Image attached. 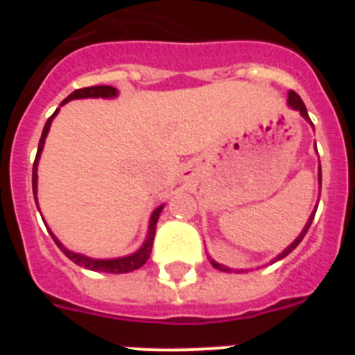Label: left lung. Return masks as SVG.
<instances>
[{
	"mask_svg": "<svg viewBox=\"0 0 355 355\" xmlns=\"http://www.w3.org/2000/svg\"><path fill=\"white\" fill-rule=\"evenodd\" d=\"M288 106H290V108H293V110H297V112H299V114L302 115V117L306 119V121L309 122V124H311V126H313L311 119H309V115H307L306 105H304V103H302V99H300V97H299V94H297V92H293V90H290V92H288ZM318 183H320V188H322V168H320V171H318ZM315 213H316V209H315V211L311 213V216H309V220L306 222V225H304V229H302V231H300V234H299V236H297V240H295L293 243H291V245L288 247V249H284L283 252L279 254V256H277V258L274 259V261H279V259L286 258L288 254H290L291 250L295 249V247L299 245L300 241H302V238L306 236V233H307V231H309V227H311V222H313V218H315ZM209 261H211V265L215 266L216 270H222V272H231V268H227V266L220 265V263L213 261V259H209ZM274 261H272V263H274ZM240 272H241V270H240Z\"/></svg>",
	"mask_w": 355,
	"mask_h": 355,
	"instance_id": "1",
	"label": "left lung"
}]
</instances>
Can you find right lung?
<instances>
[{
  "instance_id": "add662e5",
  "label": "right lung",
  "mask_w": 355,
  "mask_h": 355,
  "mask_svg": "<svg viewBox=\"0 0 355 355\" xmlns=\"http://www.w3.org/2000/svg\"><path fill=\"white\" fill-rule=\"evenodd\" d=\"M115 96H117V89L110 87V85H97V87H87V89L74 90L71 96L65 97L64 101H62V105L72 101V99H85V97H105V99H108V97H115ZM58 110H56L55 114L48 119L46 126H44L42 137H40V142H39V149H37L35 162H33L31 184H33V196H35V202H37V165H39L40 153H42V149H44V142H46V137H48V133H49L51 122H53V119H55V115L58 114ZM162 209H163V206H158V208L153 211V215H150L149 231H147V238H146V241H144V245L140 247L137 252L130 254V256H124V258H115V259L89 258V256H85V254H78V252H72V250L65 249L60 241L56 240V236L51 233V231H49V234L53 236V240H55L56 245L60 247L62 252H64L65 256L71 259V261L76 263L78 266H85V268H89V270H94V272H106V274H128V272H133V270H137V268H140V266L146 265V261L149 259L150 250H153V240H155V233H156V224H158V216H159V213H162Z\"/></svg>"
}]
</instances>
